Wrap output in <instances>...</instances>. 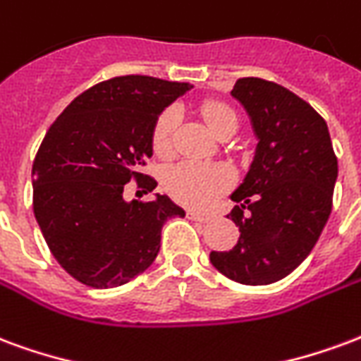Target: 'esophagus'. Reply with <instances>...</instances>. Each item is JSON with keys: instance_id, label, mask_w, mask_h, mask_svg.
I'll list each match as a JSON object with an SVG mask.
<instances>
[{"instance_id": "1", "label": "esophagus", "mask_w": 361, "mask_h": 361, "mask_svg": "<svg viewBox=\"0 0 361 361\" xmlns=\"http://www.w3.org/2000/svg\"><path fill=\"white\" fill-rule=\"evenodd\" d=\"M186 217L192 221H198V223H207V221L212 219V217H209V215H206V213L194 212V209H188V212H186Z\"/></svg>"}]
</instances>
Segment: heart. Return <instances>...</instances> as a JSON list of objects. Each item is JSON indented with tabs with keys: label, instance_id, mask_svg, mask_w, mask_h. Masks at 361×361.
<instances>
[{
	"label": "heart",
	"instance_id": "obj_1",
	"mask_svg": "<svg viewBox=\"0 0 361 361\" xmlns=\"http://www.w3.org/2000/svg\"><path fill=\"white\" fill-rule=\"evenodd\" d=\"M202 117L213 134H217L227 125L236 123L235 111L225 104L207 102L202 105ZM178 115L175 109H165L157 117L152 134V144L157 155H167L171 152V138L177 126ZM233 183V173L223 163H190L183 161L165 171L163 184L171 198L190 207H209L215 204L223 192Z\"/></svg>",
	"mask_w": 361,
	"mask_h": 361
}]
</instances>
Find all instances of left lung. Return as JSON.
I'll list each match as a JSON object with an SVG mask.
<instances>
[{"label":"left lung","instance_id":"8db88e82","mask_svg":"<svg viewBox=\"0 0 361 361\" xmlns=\"http://www.w3.org/2000/svg\"><path fill=\"white\" fill-rule=\"evenodd\" d=\"M233 97L248 113L257 146L228 219L240 231L215 269L240 285H271L314 250L333 207L338 163L327 123L314 107L264 78H240Z\"/></svg>","mask_w":361,"mask_h":361}]
</instances>
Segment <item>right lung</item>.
<instances>
[{
    "label": "right lung",
    "instance_id": "add662e5",
    "mask_svg": "<svg viewBox=\"0 0 361 361\" xmlns=\"http://www.w3.org/2000/svg\"><path fill=\"white\" fill-rule=\"evenodd\" d=\"M188 82L128 75L75 97L44 136L32 165L34 215L63 269L92 288L128 283L154 264L161 227L184 209L165 194L126 202L125 184L152 192L140 167L154 155L161 111Z\"/></svg>",
    "mask_w": 361,
    "mask_h": 361
}]
</instances>
